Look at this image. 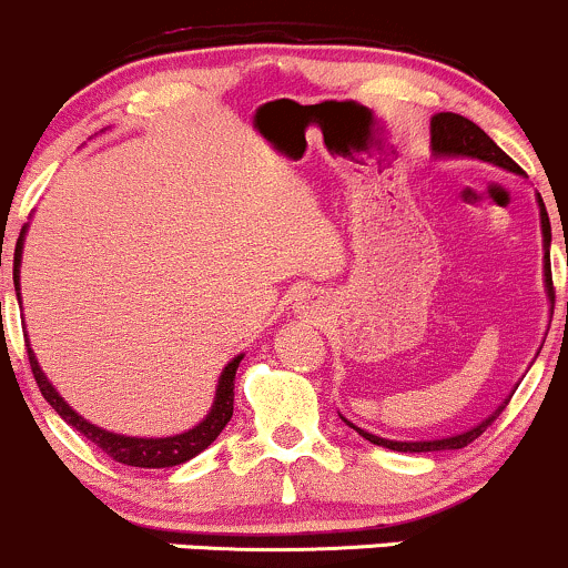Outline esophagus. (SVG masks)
Instances as JSON below:
<instances>
[{
    "instance_id": "obj_1",
    "label": "esophagus",
    "mask_w": 568,
    "mask_h": 568,
    "mask_svg": "<svg viewBox=\"0 0 568 568\" xmlns=\"http://www.w3.org/2000/svg\"><path fill=\"white\" fill-rule=\"evenodd\" d=\"M304 310H310V313H313V310H317L313 302H310V298H304Z\"/></svg>"
}]
</instances>
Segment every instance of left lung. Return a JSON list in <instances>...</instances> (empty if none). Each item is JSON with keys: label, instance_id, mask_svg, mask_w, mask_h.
Wrapping results in <instances>:
<instances>
[{"label": "left lung", "instance_id": "8db88e82", "mask_svg": "<svg viewBox=\"0 0 568 568\" xmlns=\"http://www.w3.org/2000/svg\"><path fill=\"white\" fill-rule=\"evenodd\" d=\"M432 155L434 159H477V161H485V164L501 166V170L513 172V174H517V178L523 174L520 166H517L515 161L509 159V155L504 153L501 148H498L496 142L483 132V129L477 126V123H471L469 118H464V115H456V112H436V115L432 118ZM523 178H526V174H523ZM537 207H539V223H541V251H545V258H541V272H545V294H547V298H550V315H552V304H556V291H552V274H550L552 232H550V217H547L545 202H541L539 193H537ZM509 398H513V394L504 398L494 413L485 417V420H479L477 426L466 428V432L453 434V436H439V439H417V442L385 439V436H377L372 432H364V428H358L355 423L347 420L345 415H339V417L347 423V426L355 428V432L364 436V439H369L372 445L388 447V450H396V453L460 450V447H466L469 442H475L477 436L483 434L485 428H488L490 423H494L496 417L504 413V407L509 404Z\"/></svg>", "mask_w": 568, "mask_h": 568}]
</instances>
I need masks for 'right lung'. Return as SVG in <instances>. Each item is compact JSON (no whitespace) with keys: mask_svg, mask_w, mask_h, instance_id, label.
<instances>
[{"mask_svg":"<svg viewBox=\"0 0 568 568\" xmlns=\"http://www.w3.org/2000/svg\"><path fill=\"white\" fill-rule=\"evenodd\" d=\"M27 229H21V236L16 242V255H12V283H16V296L21 298V258H23V242H27ZM29 347V345H27ZM245 358V353L234 355L226 366H223L221 377H217L215 385V398L210 413L196 423V426L189 428L183 434L172 436H126L108 432V428L97 426V423L85 420L83 415L74 413L70 404L64 402V396L53 388V383L48 379L45 372H42L40 361H37L34 351L29 347V364L31 372H34L37 385H40L42 396L51 404L55 413L61 415V420H67L78 434H83L85 439L93 442L102 453H108L112 460L126 466H140V469H170V466H180L185 460L196 458L199 453L207 450L210 445L217 439V434L226 428V423L232 420L234 415V377L236 366Z\"/></svg>","mask_w":568,"mask_h":568,"instance_id":"1","label":"right lung"}]
</instances>
